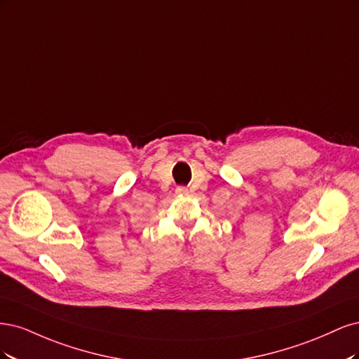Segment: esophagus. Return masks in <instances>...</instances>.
I'll list each match as a JSON object with an SVG mask.
<instances>
[{
	"label": "esophagus",
	"instance_id": "esophagus-1",
	"mask_svg": "<svg viewBox=\"0 0 359 359\" xmlns=\"http://www.w3.org/2000/svg\"><path fill=\"white\" fill-rule=\"evenodd\" d=\"M177 194H179V195H187V194H188V189L184 188V187H180V188H177Z\"/></svg>",
	"mask_w": 359,
	"mask_h": 359
}]
</instances>
